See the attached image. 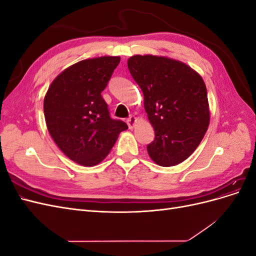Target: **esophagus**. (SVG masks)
I'll return each instance as SVG.
<instances>
[{
	"label": "esophagus",
	"instance_id": "34e87169",
	"mask_svg": "<svg viewBox=\"0 0 256 256\" xmlns=\"http://www.w3.org/2000/svg\"><path fill=\"white\" fill-rule=\"evenodd\" d=\"M136 122V118H134V116H130V118L127 120V124H128V126H129L130 129H132L134 127Z\"/></svg>",
	"mask_w": 256,
	"mask_h": 256
}]
</instances>
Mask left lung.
Returning a JSON list of instances; mask_svg holds the SVG:
<instances>
[{"mask_svg": "<svg viewBox=\"0 0 256 256\" xmlns=\"http://www.w3.org/2000/svg\"><path fill=\"white\" fill-rule=\"evenodd\" d=\"M129 72L144 95V108L154 130L147 145L154 162L173 166L196 150L209 125L206 85L196 72L180 60L134 56Z\"/></svg>", "mask_w": 256, "mask_h": 256, "instance_id": "obj_1", "label": "left lung"}]
</instances>
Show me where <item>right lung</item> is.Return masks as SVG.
<instances>
[{
  "label": "right lung",
  "instance_id": "right-lung-1",
  "mask_svg": "<svg viewBox=\"0 0 256 256\" xmlns=\"http://www.w3.org/2000/svg\"><path fill=\"white\" fill-rule=\"evenodd\" d=\"M120 56L84 60L53 80L44 100L47 128L58 148L84 166L100 164L110 152L126 122L113 120L102 92Z\"/></svg>",
  "mask_w": 256,
  "mask_h": 256
}]
</instances>
